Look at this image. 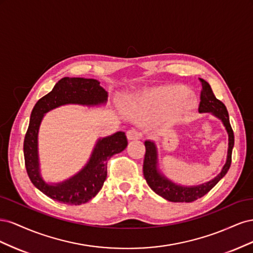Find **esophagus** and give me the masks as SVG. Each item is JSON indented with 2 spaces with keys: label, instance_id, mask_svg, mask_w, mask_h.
I'll use <instances>...</instances> for the list:
<instances>
[{
  "label": "esophagus",
  "instance_id": "obj_1",
  "mask_svg": "<svg viewBox=\"0 0 253 253\" xmlns=\"http://www.w3.org/2000/svg\"><path fill=\"white\" fill-rule=\"evenodd\" d=\"M126 136H127L128 140H137L140 138V133L137 131V129L133 128V129H129V131L126 132Z\"/></svg>",
  "mask_w": 253,
  "mask_h": 253
}]
</instances>
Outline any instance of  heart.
<instances>
[{
    "label": "heart",
    "mask_w": 253,
    "mask_h": 253,
    "mask_svg": "<svg viewBox=\"0 0 253 253\" xmlns=\"http://www.w3.org/2000/svg\"><path fill=\"white\" fill-rule=\"evenodd\" d=\"M188 93L186 87L174 86L142 94L134 98L131 109L138 118H145L152 114L167 113L173 110L178 117H183L190 114L195 103L193 97Z\"/></svg>",
    "instance_id": "heart-1"
}]
</instances>
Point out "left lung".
I'll list each match as a JSON object with an SVG mask.
<instances>
[{
	"instance_id": "obj_1",
	"label": "left lung",
	"mask_w": 253,
	"mask_h": 253,
	"mask_svg": "<svg viewBox=\"0 0 253 253\" xmlns=\"http://www.w3.org/2000/svg\"><path fill=\"white\" fill-rule=\"evenodd\" d=\"M202 82V91H201V102L198 106V112L200 113H211L214 116L223 122L226 131L228 133V153L226 164L221 169L220 173L214 177L212 180L202 183L198 186L185 187L177 185L172 180L168 179L164 174H162L158 170V154L156 144L151 140H145V154L143 160V176L147 180L149 187L154 191L156 194L164 197L165 200L173 202V203H191L194 202L198 198L206 195L209 191L216 185V183L224 177L228 172L229 168L231 165V156L232 149L234 145V134L232 127L229 121V115L225 104L219 101L216 97L214 96L210 84L201 79Z\"/></svg>"
}]
</instances>
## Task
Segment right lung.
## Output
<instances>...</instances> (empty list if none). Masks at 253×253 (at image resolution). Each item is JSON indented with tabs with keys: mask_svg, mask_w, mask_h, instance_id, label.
<instances>
[{
	"mask_svg": "<svg viewBox=\"0 0 253 253\" xmlns=\"http://www.w3.org/2000/svg\"><path fill=\"white\" fill-rule=\"evenodd\" d=\"M106 101L108 91L100 86L98 80L64 77L34 106L23 148L25 167L34 186L51 200L66 205H81L95 197L106 178L108 160L126 148L127 139L125 132L99 138L89 160L81 171L62 182L48 183L41 176L38 153V133L44 115L65 104L94 106Z\"/></svg>",
	"mask_w": 253,
	"mask_h": 253,
	"instance_id": "obj_1",
	"label": "right lung"
}]
</instances>
